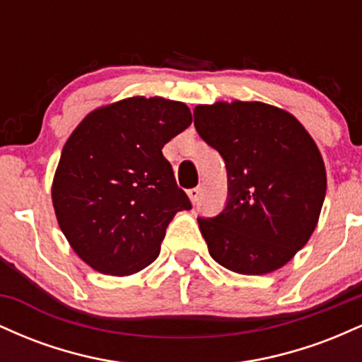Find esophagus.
Here are the masks:
<instances>
[{"label":"esophagus","mask_w":362,"mask_h":362,"mask_svg":"<svg viewBox=\"0 0 362 362\" xmlns=\"http://www.w3.org/2000/svg\"><path fill=\"white\" fill-rule=\"evenodd\" d=\"M199 197H201V189H199V187H195V189L189 190V199H190V202H192V204H197Z\"/></svg>","instance_id":"34e87169"}]
</instances>
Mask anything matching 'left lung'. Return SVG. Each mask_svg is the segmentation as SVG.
I'll return each instance as SVG.
<instances>
[{
    "mask_svg": "<svg viewBox=\"0 0 362 362\" xmlns=\"http://www.w3.org/2000/svg\"><path fill=\"white\" fill-rule=\"evenodd\" d=\"M194 126L228 170V204L199 219L209 255L228 271L262 276L308 243L327 192L322 153L305 126L264 102L194 109Z\"/></svg>",
    "mask_w": 362,
    "mask_h": 362,
    "instance_id": "1",
    "label": "left lung"
}]
</instances>
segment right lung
Returning a JSON list of instances; mask_svg holds the SVG:
<instances>
[{
  "label": "right lung",
  "mask_w": 362,
  "mask_h": 362,
  "mask_svg": "<svg viewBox=\"0 0 362 362\" xmlns=\"http://www.w3.org/2000/svg\"><path fill=\"white\" fill-rule=\"evenodd\" d=\"M190 124L184 102L138 95L91 110L71 132L52 178V206L91 269L131 276L160 255L173 216L192 207L161 149Z\"/></svg>",
  "instance_id": "add662e5"
}]
</instances>
